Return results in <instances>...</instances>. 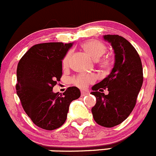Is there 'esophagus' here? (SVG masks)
Wrapping results in <instances>:
<instances>
[{"label": "esophagus", "mask_w": 156, "mask_h": 156, "mask_svg": "<svg viewBox=\"0 0 156 156\" xmlns=\"http://www.w3.org/2000/svg\"><path fill=\"white\" fill-rule=\"evenodd\" d=\"M87 94H88V92H85V91H81V97H84V96L87 95Z\"/></svg>", "instance_id": "obj_1"}]
</instances>
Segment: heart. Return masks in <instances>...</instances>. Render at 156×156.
<instances>
[{
  "mask_svg": "<svg viewBox=\"0 0 156 156\" xmlns=\"http://www.w3.org/2000/svg\"><path fill=\"white\" fill-rule=\"evenodd\" d=\"M81 47L94 60L99 59L107 51V47L105 44L95 39L87 41L81 44ZM70 58H71V52L69 51L65 55L62 60V66L64 68H67L69 66ZM98 64L101 68H108L111 65V61L108 57H105L98 61ZM95 80L96 77L93 74H79L71 78V83L80 88H86Z\"/></svg>",
  "mask_w": 156,
  "mask_h": 156,
  "instance_id": "obj_1",
  "label": "heart"
}]
</instances>
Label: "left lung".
Segmentation results:
<instances>
[{
    "mask_svg": "<svg viewBox=\"0 0 156 156\" xmlns=\"http://www.w3.org/2000/svg\"><path fill=\"white\" fill-rule=\"evenodd\" d=\"M104 39L110 42L115 55L114 68L110 75L92 87L96 104L91 108L96 123L112 128L126 120L136 104L143 82V71L137 51L126 38L106 34ZM107 88L109 94L100 92Z\"/></svg>",
    "mask_w": 156,
    "mask_h": 156,
    "instance_id": "1",
    "label": "left lung"
}]
</instances>
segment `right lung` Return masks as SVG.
<instances>
[{"instance_id": "1", "label": "right lung", "mask_w": 156, "mask_h": 156, "mask_svg": "<svg viewBox=\"0 0 156 156\" xmlns=\"http://www.w3.org/2000/svg\"><path fill=\"white\" fill-rule=\"evenodd\" d=\"M72 44L49 42L30 48L19 61L16 91L26 114L39 128L54 130L66 121L70 103L81 96L77 87L54 93L62 76V59Z\"/></svg>"}]
</instances>
